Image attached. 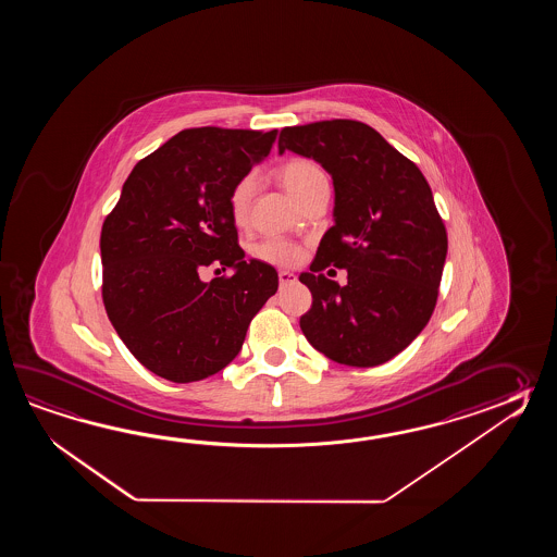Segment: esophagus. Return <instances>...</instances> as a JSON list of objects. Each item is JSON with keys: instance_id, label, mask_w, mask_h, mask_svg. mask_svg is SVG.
<instances>
[{"instance_id": "esophagus-1", "label": "esophagus", "mask_w": 557, "mask_h": 557, "mask_svg": "<svg viewBox=\"0 0 557 557\" xmlns=\"http://www.w3.org/2000/svg\"><path fill=\"white\" fill-rule=\"evenodd\" d=\"M278 283H281V286L296 283V276L290 271H278Z\"/></svg>"}]
</instances>
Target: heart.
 <instances>
[{"instance_id": "b5f03b06", "label": "heart", "mask_w": 557, "mask_h": 557, "mask_svg": "<svg viewBox=\"0 0 557 557\" xmlns=\"http://www.w3.org/2000/svg\"><path fill=\"white\" fill-rule=\"evenodd\" d=\"M278 178H281L284 189L300 202L305 201L312 190L319 189L320 185H326L324 171L314 161L302 159V157L286 161L278 169ZM252 193H255L252 175L238 178L235 187L231 189L228 211L237 225H243L247 221ZM252 252L257 259L269 262V264H276V267H293L302 259V249L293 240L281 237L262 238L261 243L255 245Z\"/></svg>"}]
</instances>
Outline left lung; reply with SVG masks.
<instances>
[{
    "label": "left lung",
    "mask_w": 557,
    "mask_h": 557,
    "mask_svg": "<svg viewBox=\"0 0 557 557\" xmlns=\"http://www.w3.org/2000/svg\"><path fill=\"white\" fill-rule=\"evenodd\" d=\"M314 159L331 173L334 225L320 240L300 329L319 352L346 367H379L424 331L438 300L446 226L422 171L379 131L352 119L284 127L278 153ZM346 268L341 287L323 276Z\"/></svg>",
    "instance_id": "left-lung-1"
}]
</instances>
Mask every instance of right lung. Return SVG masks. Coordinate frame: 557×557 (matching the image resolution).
<instances>
[{
	"mask_svg": "<svg viewBox=\"0 0 557 557\" xmlns=\"http://www.w3.org/2000/svg\"><path fill=\"white\" fill-rule=\"evenodd\" d=\"M276 129L197 127L133 166L101 228L103 305L143 367L171 382L216 374L276 293L271 264L245 261L228 195L271 153ZM233 277L205 284V268Z\"/></svg>",
	"mask_w": 557,
	"mask_h": 557,
	"instance_id": "1",
	"label": "right lung"
}]
</instances>
